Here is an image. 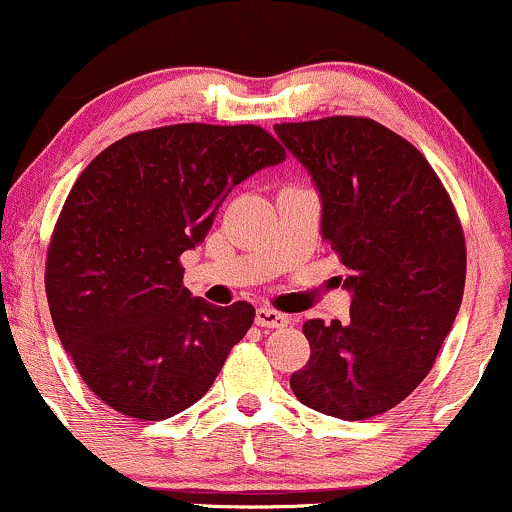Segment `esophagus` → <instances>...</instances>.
Returning <instances> with one entry per match:
<instances>
[{"label":"esophagus","mask_w":512,"mask_h":512,"mask_svg":"<svg viewBox=\"0 0 512 512\" xmlns=\"http://www.w3.org/2000/svg\"><path fill=\"white\" fill-rule=\"evenodd\" d=\"M256 324L263 326V329H280V326L290 324V317L287 314L275 312L271 307L256 309Z\"/></svg>","instance_id":"1"}]
</instances>
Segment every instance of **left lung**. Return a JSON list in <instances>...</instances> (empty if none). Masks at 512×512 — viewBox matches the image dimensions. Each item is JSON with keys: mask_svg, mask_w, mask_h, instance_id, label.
<instances>
[{"mask_svg": "<svg viewBox=\"0 0 512 512\" xmlns=\"http://www.w3.org/2000/svg\"><path fill=\"white\" fill-rule=\"evenodd\" d=\"M321 195V234L346 266L350 319L304 321L307 365L290 387L309 409L365 421L435 365L462 304V222L428 159L372 118L275 125Z\"/></svg>", "mask_w": 512, "mask_h": 512, "instance_id": "1", "label": "left lung"}]
</instances>
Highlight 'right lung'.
Returning a JSON list of instances; mask_svg holds the SVG:
<instances>
[{
	"label": "right lung",
	"instance_id": "obj_1",
	"mask_svg": "<svg viewBox=\"0 0 512 512\" xmlns=\"http://www.w3.org/2000/svg\"><path fill=\"white\" fill-rule=\"evenodd\" d=\"M283 159L258 125L179 123L132 132L79 174L50 239L45 292L62 348L103 404L164 421L212 387L256 309L191 297L181 254L234 186Z\"/></svg>",
	"mask_w": 512,
	"mask_h": 512
}]
</instances>
